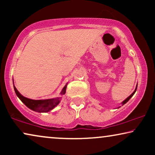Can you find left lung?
<instances>
[{"label": "left lung", "mask_w": 155, "mask_h": 155, "mask_svg": "<svg viewBox=\"0 0 155 155\" xmlns=\"http://www.w3.org/2000/svg\"><path fill=\"white\" fill-rule=\"evenodd\" d=\"M137 85H136V87H135V90H134V92H133V93H132V94H131L130 95V96H129V97H127V98L126 99H125V100L124 101H122V106L123 105H124L125 104H126V103H127V102H128V100H129V99H130V98H131V97H132L133 96V94H135V92H136V90H137ZM118 108H119V107H118Z\"/></svg>", "instance_id": "left-lung-1"}]
</instances>
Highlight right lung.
I'll list each match as a JSON object with an SVG mask.
<instances>
[{
    "instance_id": "1",
    "label": "right lung",
    "mask_w": 155,
    "mask_h": 155,
    "mask_svg": "<svg viewBox=\"0 0 155 155\" xmlns=\"http://www.w3.org/2000/svg\"><path fill=\"white\" fill-rule=\"evenodd\" d=\"M68 83L64 86V87L62 89L60 94L63 96L65 94V91H66ZM14 90L15 92V94L19 99L27 106L29 109L35 111L36 112H39V113H46L51 111L53 109H54L59 103L61 102V97H56V98L53 99H39V100H35V99H31L27 98L24 96H22L18 90H17L15 87L14 85Z\"/></svg>"
}]
</instances>
